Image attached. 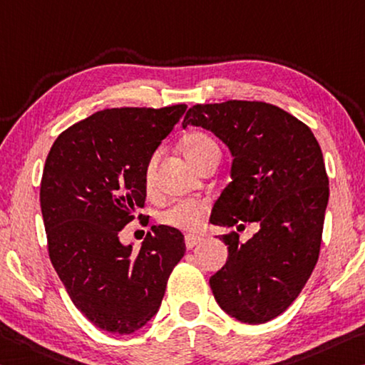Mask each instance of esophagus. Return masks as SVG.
<instances>
[{"label": "esophagus", "instance_id": "1", "mask_svg": "<svg viewBox=\"0 0 365 365\" xmlns=\"http://www.w3.org/2000/svg\"><path fill=\"white\" fill-rule=\"evenodd\" d=\"M201 242V237H196V235H192V234H188V235H185V245H187V248H193V247H196Z\"/></svg>", "mask_w": 365, "mask_h": 365}]
</instances>
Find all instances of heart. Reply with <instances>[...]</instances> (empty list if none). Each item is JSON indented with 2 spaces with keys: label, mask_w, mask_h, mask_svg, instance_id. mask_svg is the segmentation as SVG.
<instances>
[{
  "label": "heart",
  "mask_w": 365,
  "mask_h": 365,
  "mask_svg": "<svg viewBox=\"0 0 365 365\" xmlns=\"http://www.w3.org/2000/svg\"><path fill=\"white\" fill-rule=\"evenodd\" d=\"M183 155L188 162L195 167H198L201 162L206 160L212 154H219V148L216 141L205 133H190L183 138L182 141ZM155 164L158 158H154L148 162L146 169H144V183L146 188L151 190L154 187V175H155ZM207 211V203L203 200H185L167 207L165 211L159 214V221L170 227L187 230V232H195L201 227V221Z\"/></svg>",
  "instance_id": "obj_1"
}]
</instances>
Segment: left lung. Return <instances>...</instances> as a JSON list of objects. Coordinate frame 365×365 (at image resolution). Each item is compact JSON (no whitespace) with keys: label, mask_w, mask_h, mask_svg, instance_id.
Segmentation results:
<instances>
[{"label":"left lung","mask_w":365,"mask_h":365,"mask_svg":"<svg viewBox=\"0 0 365 365\" xmlns=\"http://www.w3.org/2000/svg\"><path fill=\"white\" fill-rule=\"evenodd\" d=\"M211 131L232 154L230 182L210 222L244 230L247 242L221 235L229 258L210 286L225 314L248 325L281 315L302 291L320 255L328 175L320 144L307 125L257 101L198 103L183 118Z\"/></svg>","instance_id":"left-lung-1"}]
</instances>
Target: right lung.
Returning a JSON list of instances; mask_svg holds the SVG:
<instances>
[{
    "instance_id": "obj_1",
    "label": "right lung",
    "mask_w": 365,
    "mask_h": 365,
    "mask_svg": "<svg viewBox=\"0 0 365 365\" xmlns=\"http://www.w3.org/2000/svg\"><path fill=\"white\" fill-rule=\"evenodd\" d=\"M185 110H101L63 131L45 160L40 207L51 264L76 309L103 331L146 325L187 250L169 225H153L140 252L120 242L146 201L144 169Z\"/></svg>"
}]
</instances>
